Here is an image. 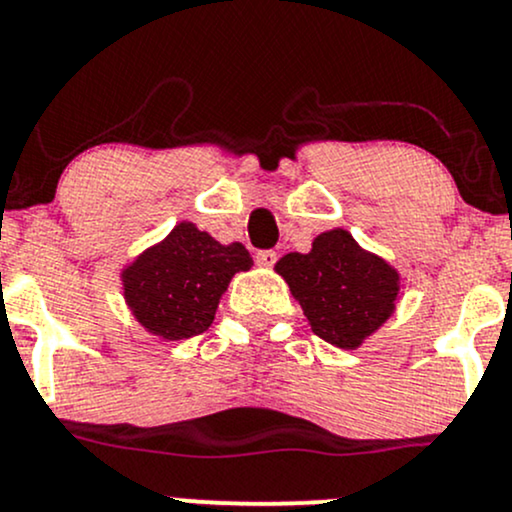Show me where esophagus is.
<instances>
[{"label":"esophagus","instance_id":"esophagus-1","mask_svg":"<svg viewBox=\"0 0 512 512\" xmlns=\"http://www.w3.org/2000/svg\"><path fill=\"white\" fill-rule=\"evenodd\" d=\"M255 260H257V264H260V267H274V262H276V252L274 250H260L255 255Z\"/></svg>","mask_w":512,"mask_h":512}]
</instances>
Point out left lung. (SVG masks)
Masks as SVG:
<instances>
[{"label":"left lung","mask_w":512,"mask_h":512,"mask_svg":"<svg viewBox=\"0 0 512 512\" xmlns=\"http://www.w3.org/2000/svg\"><path fill=\"white\" fill-rule=\"evenodd\" d=\"M276 272L301 303L310 330L339 349H356L395 313L397 269L363 250L344 228L320 233L308 255H284Z\"/></svg>","instance_id":"8db88e82"}]
</instances>
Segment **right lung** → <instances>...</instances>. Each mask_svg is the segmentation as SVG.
<instances>
[{"label":"right lung","mask_w":512,"mask_h":512,"mask_svg":"<svg viewBox=\"0 0 512 512\" xmlns=\"http://www.w3.org/2000/svg\"><path fill=\"white\" fill-rule=\"evenodd\" d=\"M252 267L245 245H221L182 221L122 272L125 301L139 325L178 342L209 330L233 274Z\"/></svg>","instance_id":"right-lung-1"}]
</instances>
